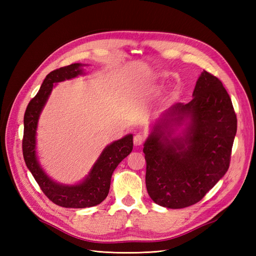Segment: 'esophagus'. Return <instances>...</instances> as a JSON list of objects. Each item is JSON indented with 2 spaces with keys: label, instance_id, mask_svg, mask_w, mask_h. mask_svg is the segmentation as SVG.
I'll use <instances>...</instances> for the list:
<instances>
[{
  "label": "esophagus",
  "instance_id": "esophagus-1",
  "mask_svg": "<svg viewBox=\"0 0 256 256\" xmlns=\"http://www.w3.org/2000/svg\"><path fill=\"white\" fill-rule=\"evenodd\" d=\"M143 142H144V136H143L142 134H136V136H134V144L136 146H140V145H142V144H143Z\"/></svg>",
  "mask_w": 256,
  "mask_h": 256
}]
</instances>
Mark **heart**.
Masks as SVG:
<instances>
[{"label": "heart", "mask_w": 256, "mask_h": 256, "mask_svg": "<svg viewBox=\"0 0 256 256\" xmlns=\"http://www.w3.org/2000/svg\"><path fill=\"white\" fill-rule=\"evenodd\" d=\"M175 97H176V96H175V95H173V98H175Z\"/></svg>", "instance_id": "b5f03b06"}]
</instances>
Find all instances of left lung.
Returning <instances> with one entry per match:
<instances>
[{"label":"left lung","instance_id":"left-lung-1","mask_svg":"<svg viewBox=\"0 0 256 256\" xmlns=\"http://www.w3.org/2000/svg\"><path fill=\"white\" fill-rule=\"evenodd\" d=\"M192 96L162 112L144 143L147 192L166 208L198 203L230 166L237 118L226 90L203 70Z\"/></svg>","mask_w":256,"mask_h":256}]
</instances>
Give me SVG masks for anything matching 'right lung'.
I'll return each instance as SVG.
<instances>
[{
	"instance_id": "add662e5",
	"label": "right lung",
	"mask_w": 256,
	"mask_h": 256,
	"mask_svg": "<svg viewBox=\"0 0 256 256\" xmlns=\"http://www.w3.org/2000/svg\"><path fill=\"white\" fill-rule=\"evenodd\" d=\"M74 63L51 72L46 76L37 95L30 100L24 114V134L22 150L26 164L40 189L54 204L66 208H86L100 204L108 196L112 174L120 162L134 148V134H129L106 145L88 174L76 184H62L54 180L40 164L37 154V127L40 114L56 84L84 76V67Z\"/></svg>"
}]
</instances>
